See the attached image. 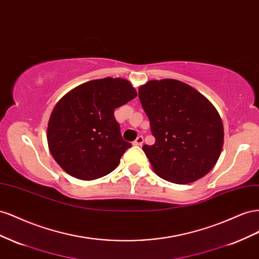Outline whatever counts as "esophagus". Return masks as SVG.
Masks as SVG:
<instances>
[{
    "label": "esophagus",
    "instance_id": "1",
    "mask_svg": "<svg viewBox=\"0 0 259 259\" xmlns=\"http://www.w3.org/2000/svg\"><path fill=\"white\" fill-rule=\"evenodd\" d=\"M143 144V137L142 136H139L135 141H134V145H138V146H141Z\"/></svg>",
    "mask_w": 259,
    "mask_h": 259
}]
</instances>
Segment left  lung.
I'll list each match as a JSON object with an SVG mask.
<instances>
[{"mask_svg":"<svg viewBox=\"0 0 259 259\" xmlns=\"http://www.w3.org/2000/svg\"><path fill=\"white\" fill-rule=\"evenodd\" d=\"M139 99L155 137L153 145L142 147L155 174L178 184L207 175L224 145V124L215 106L175 79L149 81L140 87Z\"/></svg>","mask_w":259,"mask_h":259,"instance_id":"left-lung-1","label":"left lung"}]
</instances>
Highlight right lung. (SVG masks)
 I'll use <instances>...</instances> for the list:
<instances>
[{
	"mask_svg": "<svg viewBox=\"0 0 259 259\" xmlns=\"http://www.w3.org/2000/svg\"><path fill=\"white\" fill-rule=\"evenodd\" d=\"M137 95L129 81L120 78L88 81L65 94L51 114L47 134L57 164L80 180L112 172L131 147L121 137L114 109Z\"/></svg>",
	"mask_w": 259,
	"mask_h": 259,
	"instance_id": "add662e5",
	"label": "right lung"
}]
</instances>
